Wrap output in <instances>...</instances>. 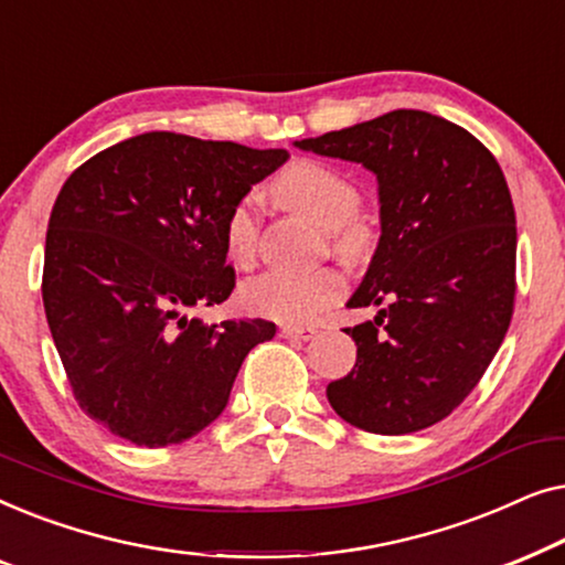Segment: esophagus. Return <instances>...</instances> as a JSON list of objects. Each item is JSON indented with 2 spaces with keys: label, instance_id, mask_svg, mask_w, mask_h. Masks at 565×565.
<instances>
[{
  "label": "esophagus",
  "instance_id": "esophagus-1",
  "mask_svg": "<svg viewBox=\"0 0 565 565\" xmlns=\"http://www.w3.org/2000/svg\"><path fill=\"white\" fill-rule=\"evenodd\" d=\"M280 334L285 339H311V337H316V329L313 327H292V323H285V327H280Z\"/></svg>",
  "mask_w": 565,
  "mask_h": 565
}]
</instances>
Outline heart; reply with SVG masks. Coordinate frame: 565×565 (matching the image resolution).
<instances>
[{"instance_id": "b5f03b06", "label": "heart", "mask_w": 565, "mask_h": 565, "mask_svg": "<svg viewBox=\"0 0 565 565\" xmlns=\"http://www.w3.org/2000/svg\"><path fill=\"white\" fill-rule=\"evenodd\" d=\"M273 195L292 211L308 215L321 228L331 231L334 246L344 254H354L362 246V228L354 223L360 207V192L334 169L319 161L300 159L277 174ZM259 203L254 195H244L231 207L223 223V246L236 265H249L257 252ZM344 296V277L334 267L311 269H267L244 285L242 300L252 313L285 323H306L323 308Z\"/></svg>"}]
</instances>
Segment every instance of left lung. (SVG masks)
Masks as SVG:
<instances>
[{"instance_id": "1", "label": "left lung", "mask_w": 565, "mask_h": 565, "mask_svg": "<svg viewBox=\"0 0 565 565\" xmlns=\"http://www.w3.org/2000/svg\"><path fill=\"white\" fill-rule=\"evenodd\" d=\"M377 180L381 238L347 300L381 308L344 329L350 375L327 385L334 412L373 435L427 429L481 381L512 321L516 218L504 172L466 128L393 110L296 141Z\"/></svg>"}]
</instances>
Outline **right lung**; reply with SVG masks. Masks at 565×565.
<instances>
[{"label": "right lung", "instance_id": "obj_1", "mask_svg": "<svg viewBox=\"0 0 565 565\" xmlns=\"http://www.w3.org/2000/svg\"><path fill=\"white\" fill-rule=\"evenodd\" d=\"M285 149L151 130L99 151L61 188L43 306L84 414L138 447L180 445L221 416L265 319L205 323L234 290L223 223Z\"/></svg>", "mask_w": 565, "mask_h": 565}]
</instances>
